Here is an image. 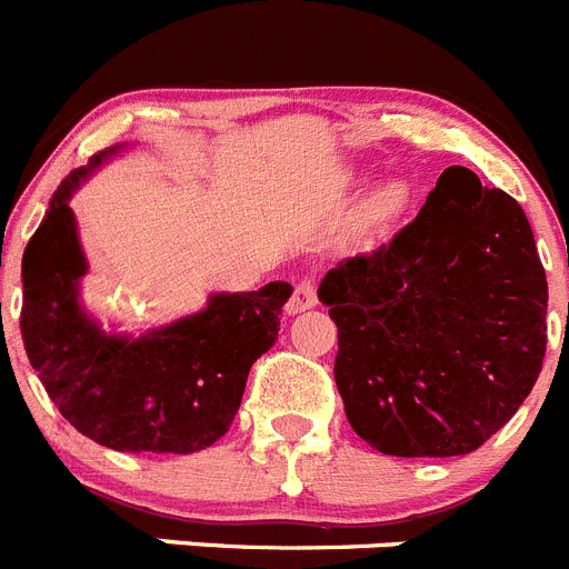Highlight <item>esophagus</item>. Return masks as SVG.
Here are the masks:
<instances>
[{"instance_id": "esophagus-1", "label": "esophagus", "mask_w": 569, "mask_h": 569, "mask_svg": "<svg viewBox=\"0 0 569 569\" xmlns=\"http://www.w3.org/2000/svg\"><path fill=\"white\" fill-rule=\"evenodd\" d=\"M317 306V286L311 278H303L297 280L295 283V291H291L289 303H286V311L289 315H300V311H309Z\"/></svg>"}]
</instances>
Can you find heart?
I'll use <instances>...</instances> for the list:
<instances>
[{
  "mask_svg": "<svg viewBox=\"0 0 569 569\" xmlns=\"http://www.w3.org/2000/svg\"><path fill=\"white\" fill-rule=\"evenodd\" d=\"M408 207V183L393 178V181L380 183L362 203V223L368 229H382L393 223Z\"/></svg>",
  "mask_w": 569,
  "mask_h": 569,
  "instance_id": "obj_1",
  "label": "heart"
}]
</instances>
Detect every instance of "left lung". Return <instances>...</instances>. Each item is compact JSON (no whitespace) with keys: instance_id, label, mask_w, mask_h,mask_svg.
Returning a JSON list of instances; mask_svg holds the SVG:
<instances>
[{"instance_id":"8db88e82","label":"left lung","mask_w":569,"mask_h":569,"mask_svg":"<svg viewBox=\"0 0 569 569\" xmlns=\"http://www.w3.org/2000/svg\"><path fill=\"white\" fill-rule=\"evenodd\" d=\"M335 380L357 437L391 457H462L533 391L547 274L508 192L448 167L419 214L322 278Z\"/></svg>"}]
</instances>
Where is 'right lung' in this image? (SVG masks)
<instances>
[{
  "label": "right lung",
  "instance_id": "add662e5",
  "mask_svg": "<svg viewBox=\"0 0 569 569\" xmlns=\"http://www.w3.org/2000/svg\"><path fill=\"white\" fill-rule=\"evenodd\" d=\"M119 150L61 181L24 247V351L61 417L93 442L124 453H196L229 431L249 368L278 340L291 286L221 291L198 315L141 337L107 335L81 306L87 258L68 201Z\"/></svg>",
  "mask_w": 569,
  "mask_h": 569
}]
</instances>
